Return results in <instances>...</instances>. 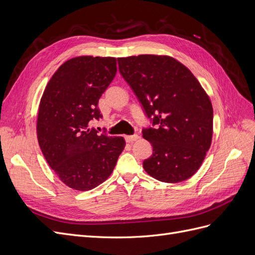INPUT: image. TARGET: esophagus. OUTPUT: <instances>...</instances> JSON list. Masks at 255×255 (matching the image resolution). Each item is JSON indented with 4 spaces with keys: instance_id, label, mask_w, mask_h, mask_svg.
<instances>
[{
    "instance_id": "34e87169",
    "label": "esophagus",
    "mask_w": 255,
    "mask_h": 255,
    "mask_svg": "<svg viewBox=\"0 0 255 255\" xmlns=\"http://www.w3.org/2000/svg\"><path fill=\"white\" fill-rule=\"evenodd\" d=\"M139 139V136L138 135H130V136H126V140L127 142H133V141H136Z\"/></svg>"
}]
</instances>
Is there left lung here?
<instances>
[{
	"instance_id": "obj_1",
	"label": "left lung",
	"mask_w": 255,
	"mask_h": 255,
	"mask_svg": "<svg viewBox=\"0 0 255 255\" xmlns=\"http://www.w3.org/2000/svg\"><path fill=\"white\" fill-rule=\"evenodd\" d=\"M119 70L155 128L142 137L153 146L143 169L154 179L179 183L202 165L212 143L213 106L189 69L168 55L119 57Z\"/></svg>"
}]
</instances>
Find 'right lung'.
<instances>
[{
    "label": "right lung",
    "mask_w": 255,
    "mask_h": 255,
    "mask_svg": "<svg viewBox=\"0 0 255 255\" xmlns=\"http://www.w3.org/2000/svg\"><path fill=\"white\" fill-rule=\"evenodd\" d=\"M117 72L115 57L78 56L52 75L40 99L37 138L49 166L68 187L86 191L109 179L126 146L123 137L98 134L99 99Z\"/></svg>",
    "instance_id": "obj_1"
}]
</instances>
